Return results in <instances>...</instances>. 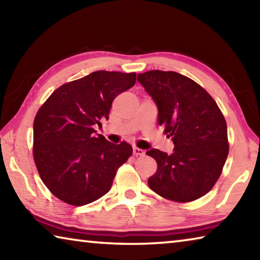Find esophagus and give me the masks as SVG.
Returning a JSON list of instances; mask_svg holds the SVG:
<instances>
[{
  "label": "esophagus",
  "mask_w": 260,
  "mask_h": 260,
  "mask_svg": "<svg viewBox=\"0 0 260 260\" xmlns=\"http://www.w3.org/2000/svg\"><path fill=\"white\" fill-rule=\"evenodd\" d=\"M133 155L134 156H144V150H142V149H140V148L134 147L133 148Z\"/></svg>",
  "instance_id": "1"
}]
</instances>
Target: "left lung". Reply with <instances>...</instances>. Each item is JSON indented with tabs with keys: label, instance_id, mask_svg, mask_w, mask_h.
Wrapping results in <instances>:
<instances>
[{
	"label": "left lung",
	"instance_id": "8db88e82",
	"mask_svg": "<svg viewBox=\"0 0 260 260\" xmlns=\"http://www.w3.org/2000/svg\"><path fill=\"white\" fill-rule=\"evenodd\" d=\"M138 80L155 101L158 124L174 143L172 155L147 151L157 161L149 187L178 203L201 199L218 181L230 151L225 117L212 96L182 74L152 70Z\"/></svg>",
	"mask_w": 260,
	"mask_h": 260
}]
</instances>
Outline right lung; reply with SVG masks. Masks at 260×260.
I'll use <instances>...</instances> for the list:
<instances>
[{"instance_id": "obj_1", "label": "right lung", "mask_w": 260, "mask_h": 260, "mask_svg": "<svg viewBox=\"0 0 260 260\" xmlns=\"http://www.w3.org/2000/svg\"><path fill=\"white\" fill-rule=\"evenodd\" d=\"M136 73L96 71L61 85L41 105L33 124V157L52 195L81 206L111 189L119 167L133 153L96 134L113 100L135 85Z\"/></svg>"}]
</instances>
